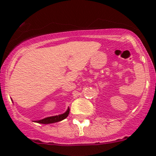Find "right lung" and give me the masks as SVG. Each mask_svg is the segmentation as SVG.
<instances>
[{
	"instance_id": "obj_1",
	"label": "right lung",
	"mask_w": 156,
	"mask_h": 156,
	"mask_svg": "<svg viewBox=\"0 0 156 156\" xmlns=\"http://www.w3.org/2000/svg\"><path fill=\"white\" fill-rule=\"evenodd\" d=\"M69 113V108H67V110L66 111L64 114H59V115H55L53 116V117H48L46 118H44V119H40V120H36L33 121L34 122L37 123H41V124H51V123H54L57 122H60L63 119H65V118L67 117L68 114Z\"/></svg>"
}]
</instances>
